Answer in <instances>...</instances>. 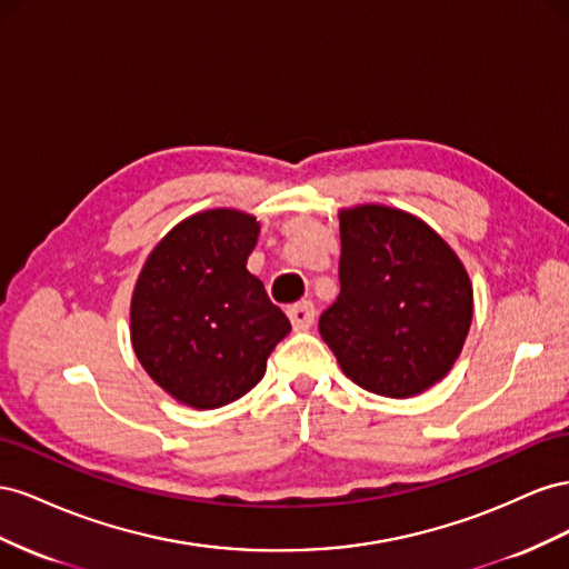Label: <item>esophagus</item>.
Masks as SVG:
<instances>
[{"instance_id": "34e87169", "label": "esophagus", "mask_w": 569, "mask_h": 569, "mask_svg": "<svg viewBox=\"0 0 569 569\" xmlns=\"http://www.w3.org/2000/svg\"><path fill=\"white\" fill-rule=\"evenodd\" d=\"M286 315H288L290 323H293L296 331H307L315 323V305L307 302V300L296 302V305L288 307Z\"/></svg>"}]
</instances>
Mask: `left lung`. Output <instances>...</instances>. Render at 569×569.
Listing matches in <instances>:
<instances>
[{
    "instance_id": "1",
    "label": "left lung",
    "mask_w": 569,
    "mask_h": 569,
    "mask_svg": "<svg viewBox=\"0 0 569 569\" xmlns=\"http://www.w3.org/2000/svg\"><path fill=\"white\" fill-rule=\"evenodd\" d=\"M340 293L319 333L343 375L383 398H412L456 365L472 327V281L419 217L386 204L338 212Z\"/></svg>"
}]
</instances>
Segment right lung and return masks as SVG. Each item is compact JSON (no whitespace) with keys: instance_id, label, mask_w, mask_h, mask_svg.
Wrapping results in <instances>:
<instances>
[{"instance_id":"obj_1","label":"right lung","mask_w":569,"mask_h":569,"mask_svg":"<svg viewBox=\"0 0 569 569\" xmlns=\"http://www.w3.org/2000/svg\"><path fill=\"white\" fill-rule=\"evenodd\" d=\"M259 221L217 207L176 223L144 259L131 298V343L176 402L223 408L262 381L288 317L248 271Z\"/></svg>"}]
</instances>
